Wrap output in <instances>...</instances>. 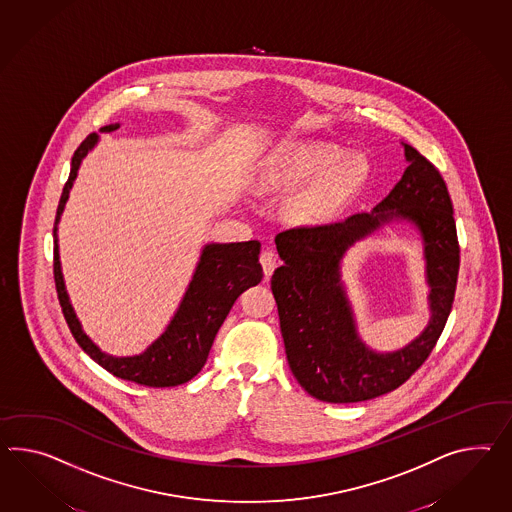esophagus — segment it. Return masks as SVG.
I'll return each mask as SVG.
<instances>
[{
	"label": "esophagus",
	"instance_id": "34e87169",
	"mask_svg": "<svg viewBox=\"0 0 512 512\" xmlns=\"http://www.w3.org/2000/svg\"><path fill=\"white\" fill-rule=\"evenodd\" d=\"M260 262H262L263 275H265V278H269L273 275L276 265H278V256H276L275 250H263Z\"/></svg>",
	"mask_w": 512,
	"mask_h": 512
}]
</instances>
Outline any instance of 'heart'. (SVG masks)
I'll use <instances>...</instances> for the list:
<instances>
[{
	"label": "heart",
	"instance_id": "heart-1",
	"mask_svg": "<svg viewBox=\"0 0 512 512\" xmlns=\"http://www.w3.org/2000/svg\"><path fill=\"white\" fill-rule=\"evenodd\" d=\"M369 161L345 154L328 143H291L271 152L258 172L263 193H282L305 185L289 198L286 215L293 223H328L364 187Z\"/></svg>",
	"mask_w": 512,
	"mask_h": 512
}]
</instances>
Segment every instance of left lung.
<instances>
[{
    "instance_id": "left-lung-1",
    "label": "left lung",
    "mask_w": 512,
    "mask_h": 512,
    "mask_svg": "<svg viewBox=\"0 0 512 512\" xmlns=\"http://www.w3.org/2000/svg\"><path fill=\"white\" fill-rule=\"evenodd\" d=\"M401 145L408 167L369 213L275 237L284 265L271 289L289 367L302 388L325 403H360L407 382L433 351L455 299L460 250L446 182L416 148ZM394 222L410 223L421 236L432 315L418 339L380 354L359 338L340 263L358 240Z\"/></svg>"
}]
</instances>
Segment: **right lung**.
Here are the masks:
<instances>
[{
  "mask_svg": "<svg viewBox=\"0 0 512 512\" xmlns=\"http://www.w3.org/2000/svg\"><path fill=\"white\" fill-rule=\"evenodd\" d=\"M118 128L120 124L117 122L100 128V132L111 133ZM98 143L100 135L91 133L74 152L70 176L63 187L53 226V276L66 323L79 347L89 354L94 362H98L118 379L132 380L152 388H169L184 384L187 380L193 379L206 364L213 340L237 297L245 289L262 282V245L258 241L206 243L200 250L195 273L191 276V282L185 289L182 301L172 315L169 325L158 338L152 341L143 353L132 356L105 353L87 336L78 315L74 312L61 269L57 237L61 215L78 178L79 167Z\"/></svg>",
  "mask_w": 512,
  "mask_h": 512,
  "instance_id": "right-lung-1",
  "label": "right lung"
}]
</instances>
